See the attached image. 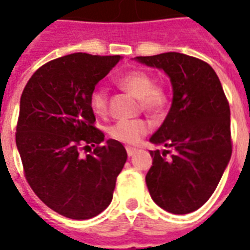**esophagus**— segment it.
Masks as SVG:
<instances>
[{
    "mask_svg": "<svg viewBox=\"0 0 250 250\" xmlns=\"http://www.w3.org/2000/svg\"><path fill=\"white\" fill-rule=\"evenodd\" d=\"M125 150H127V154H128V157H132L133 154L136 153V149L131 148V146H127V148H125Z\"/></svg>",
    "mask_w": 250,
    "mask_h": 250,
    "instance_id": "34e87169",
    "label": "esophagus"
}]
</instances>
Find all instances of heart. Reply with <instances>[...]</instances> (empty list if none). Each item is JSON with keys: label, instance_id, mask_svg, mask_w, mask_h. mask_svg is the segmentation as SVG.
<instances>
[{"label": "heart", "instance_id": "b5f03b06", "mask_svg": "<svg viewBox=\"0 0 250 250\" xmlns=\"http://www.w3.org/2000/svg\"><path fill=\"white\" fill-rule=\"evenodd\" d=\"M117 83L139 98L141 109L150 114H160L165 109L167 97L165 90L154 85V80L149 74L140 70L125 72L117 80ZM89 107L97 117H105L107 114V93L105 88L98 86L92 90L89 96ZM150 125L144 119L119 121L107 128V133L113 140L123 144H137L148 133Z\"/></svg>", "mask_w": 250, "mask_h": 250}]
</instances>
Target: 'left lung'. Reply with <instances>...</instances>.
Instances as JSON below:
<instances>
[{"label":"left lung","mask_w":250,"mask_h":250,"mask_svg":"<svg viewBox=\"0 0 250 250\" xmlns=\"http://www.w3.org/2000/svg\"><path fill=\"white\" fill-rule=\"evenodd\" d=\"M135 60L164 70L172 85L170 111L150 143L174 154L150 150L149 193L168 213H192L214 193L231 158L229 101L215 71L198 58L168 52Z\"/></svg>","instance_id":"1"}]
</instances>
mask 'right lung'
I'll list each match as a JSON object with an SVG mask.
<instances>
[{
    "label": "right lung",
    "mask_w": 250,
    "mask_h": 250,
    "mask_svg": "<svg viewBox=\"0 0 250 250\" xmlns=\"http://www.w3.org/2000/svg\"><path fill=\"white\" fill-rule=\"evenodd\" d=\"M121 60L86 53L61 57L41 66L21 93L15 141L25 179L63 217L89 219L113 200L127 152L113 139L102 144L105 135L94 127L89 96ZM85 148L90 154L84 156Z\"/></svg>",
    "instance_id": "right-lung-1"
}]
</instances>
